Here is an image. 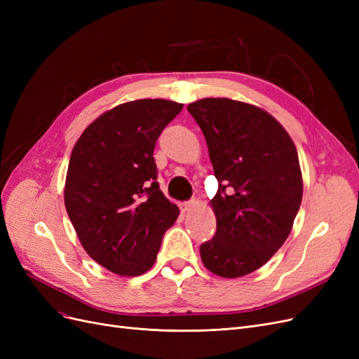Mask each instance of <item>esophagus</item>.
Listing matches in <instances>:
<instances>
[{"label": "esophagus", "instance_id": "34e87169", "mask_svg": "<svg viewBox=\"0 0 359 359\" xmlns=\"http://www.w3.org/2000/svg\"><path fill=\"white\" fill-rule=\"evenodd\" d=\"M193 205H194V202H193V201L184 202V203H181V210H182L184 212H187V211H190V210L193 208Z\"/></svg>", "mask_w": 359, "mask_h": 359}]
</instances>
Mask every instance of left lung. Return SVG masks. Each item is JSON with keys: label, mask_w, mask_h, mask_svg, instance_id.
I'll return each mask as SVG.
<instances>
[{"label": "left lung", "mask_w": 359, "mask_h": 359, "mask_svg": "<svg viewBox=\"0 0 359 359\" xmlns=\"http://www.w3.org/2000/svg\"><path fill=\"white\" fill-rule=\"evenodd\" d=\"M208 145L219 190L210 201L217 231L201 245L202 262L224 278L247 276L285 244L302 199L297 147L257 106L202 99L187 106Z\"/></svg>", "instance_id": "obj_1"}]
</instances>
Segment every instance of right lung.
Returning <instances> with one entry per match:
<instances>
[{
	"label": "right lung",
	"instance_id": "1",
	"mask_svg": "<svg viewBox=\"0 0 359 359\" xmlns=\"http://www.w3.org/2000/svg\"><path fill=\"white\" fill-rule=\"evenodd\" d=\"M182 109L163 99L123 103L83 130L74 144L64 203L85 252L118 276L154 265L180 210L157 182L154 147Z\"/></svg>",
	"mask_w": 359,
	"mask_h": 359
}]
</instances>
